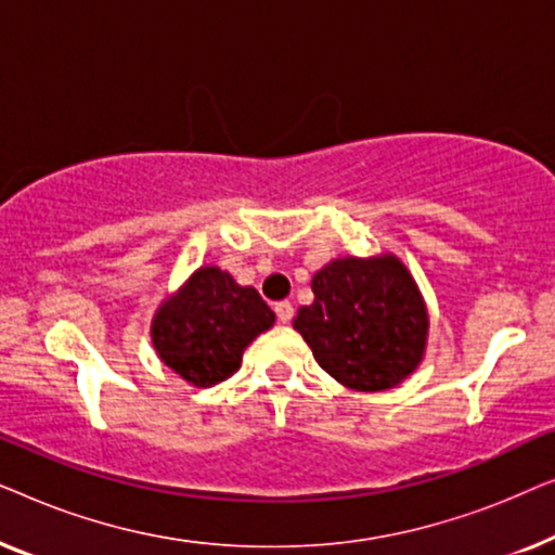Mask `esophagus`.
Returning <instances> with one entry per match:
<instances>
[{
	"instance_id": "34e87169",
	"label": "esophagus",
	"mask_w": 555,
	"mask_h": 555,
	"mask_svg": "<svg viewBox=\"0 0 555 555\" xmlns=\"http://www.w3.org/2000/svg\"><path fill=\"white\" fill-rule=\"evenodd\" d=\"M293 302H287V300H280V302H275V315H278V321L280 323H291L293 321Z\"/></svg>"
}]
</instances>
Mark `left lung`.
<instances>
[{
  "label": "left lung",
  "instance_id": "obj_1",
  "mask_svg": "<svg viewBox=\"0 0 555 555\" xmlns=\"http://www.w3.org/2000/svg\"><path fill=\"white\" fill-rule=\"evenodd\" d=\"M310 287L313 306H302L293 325L336 382L384 391L420 366L427 308L397 257H340L315 272Z\"/></svg>",
  "mask_w": 555,
  "mask_h": 555
}]
</instances>
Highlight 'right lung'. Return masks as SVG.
Masks as SVG:
<instances>
[{
  "mask_svg": "<svg viewBox=\"0 0 555 555\" xmlns=\"http://www.w3.org/2000/svg\"><path fill=\"white\" fill-rule=\"evenodd\" d=\"M272 323L275 313L255 287L202 268L158 308L151 338L166 366L194 386H211L240 369L242 351Z\"/></svg>",
  "mask_w": 555,
  "mask_h": 555,
  "instance_id": "add662e5",
  "label": "right lung"
}]
</instances>
